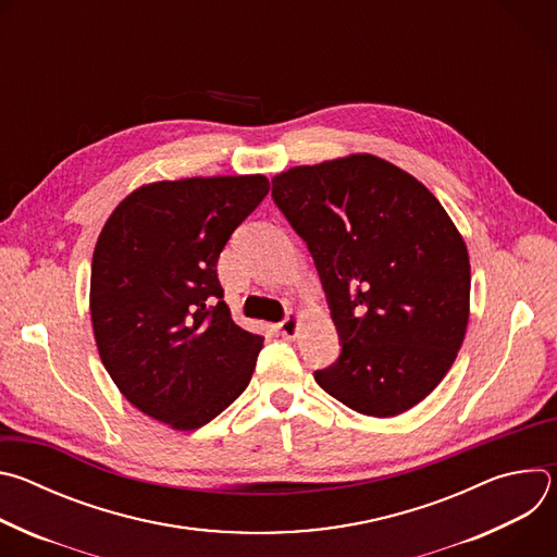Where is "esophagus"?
Returning <instances> with one entry per match:
<instances>
[{"label":"esophagus","mask_w":557,"mask_h":557,"mask_svg":"<svg viewBox=\"0 0 557 557\" xmlns=\"http://www.w3.org/2000/svg\"><path fill=\"white\" fill-rule=\"evenodd\" d=\"M297 326H299V322H297V314H290V317H286V320H282V322H280L277 331H280L286 339H293V337H297Z\"/></svg>","instance_id":"obj_1"}]
</instances>
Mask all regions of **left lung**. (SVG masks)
I'll list each match as a JSON object with an SVG mask.
<instances>
[{"instance_id":"obj_1","label":"left lung","mask_w":557,"mask_h":557,"mask_svg":"<svg viewBox=\"0 0 557 557\" xmlns=\"http://www.w3.org/2000/svg\"><path fill=\"white\" fill-rule=\"evenodd\" d=\"M271 196L312 256L342 344L314 381L359 414L414 408L469 320V256L441 202L370 153L293 168Z\"/></svg>"}]
</instances>
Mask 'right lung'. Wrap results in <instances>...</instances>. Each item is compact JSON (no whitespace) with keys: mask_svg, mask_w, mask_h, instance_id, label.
Wrapping results in <instances>:
<instances>
[{"mask_svg":"<svg viewBox=\"0 0 557 557\" xmlns=\"http://www.w3.org/2000/svg\"><path fill=\"white\" fill-rule=\"evenodd\" d=\"M269 194L264 176L151 183L108 218L92 256L101 361L125 399L174 430H198L245 392L262 337L222 301L218 258Z\"/></svg>","mask_w":557,"mask_h":557,"instance_id":"obj_1","label":"right lung"}]
</instances>
